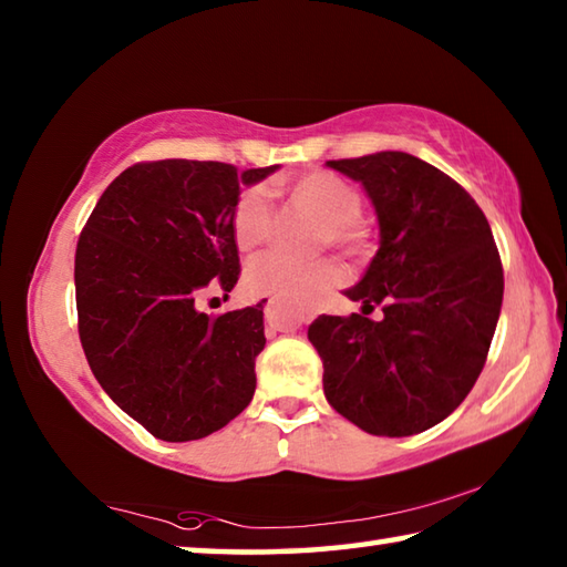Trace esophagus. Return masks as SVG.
<instances>
[{"label": "esophagus", "instance_id": "34e87169", "mask_svg": "<svg viewBox=\"0 0 567 567\" xmlns=\"http://www.w3.org/2000/svg\"><path fill=\"white\" fill-rule=\"evenodd\" d=\"M312 318H315V310L310 305L295 307V310H282V307L277 302L265 305V320L275 330H297L300 324L310 322Z\"/></svg>", "mask_w": 567, "mask_h": 567}]
</instances>
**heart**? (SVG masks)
I'll use <instances>...</instances> for the list:
<instances>
[{
	"label": "heart",
	"mask_w": 567,
	"mask_h": 567,
	"mask_svg": "<svg viewBox=\"0 0 567 567\" xmlns=\"http://www.w3.org/2000/svg\"><path fill=\"white\" fill-rule=\"evenodd\" d=\"M290 205L305 217L322 225L320 243L338 245L358 255L368 247L360 225L362 197L348 182L315 172L297 179L290 187ZM275 227V207L265 187H249L239 195L233 213V235L243 252L267 245ZM340 267L330 260H292L285 255H265L247 265L245 290L252 297H275V300L300 305L315 295L340 282Z\"/></svg>",
	"instance_id": "obj_1"
}]
</instances>
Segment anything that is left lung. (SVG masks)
Returning <instances> with one entry per match:
<instances>
[{
    "label": "left lung",
    "instance_id": "1",
    "mask_svg": "<svg viewBox=\"0 0 567 567\" xmlns=\"http://www.w3.org/2000/svg\"><path fill=\"white\" fill-rule=\"evenodd\" d=\"M324 165L375 207L380 247L344 295L385 315L310 324L324 398L364 433L417 435L467 398L491 350L505 285L493 229L455 179L408 152Z\"/></svg>",
    "mask_w": 567,
    "mask_h": 567
}]
</instances>
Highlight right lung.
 <instances>
[{"mask_svg": "<svg viewBox=\"0 0 567 567\" xmlns=\"http://www.w3.org/2000/svg\"><path fill=\"white\" fill-rule=\"evenodd\" d=\"M275 169L197 159L132 165L102 192L76 243V315L90 368L165 443L217 433L255 395L267 300L219 318L195 300L237 285L235 205L243 187Z\"/></svg>", "mask_w": 567, "mask_h": 567, "instance_id": "right-lung-1", "label": "right lung"}]
</instances>
